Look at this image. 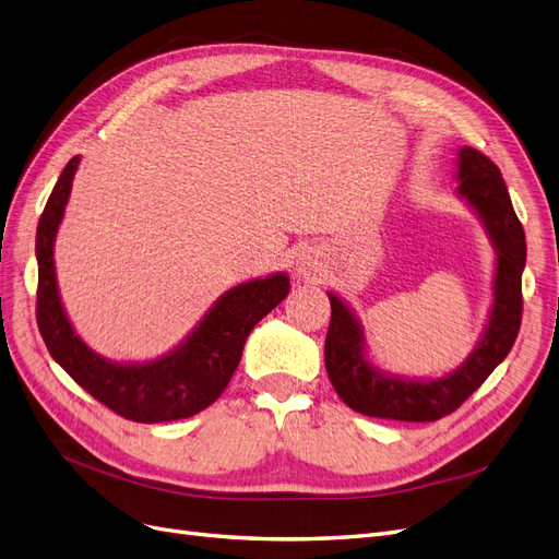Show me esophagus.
<instances>
[{
    "label": "esophagus",
    "mask_w": 559,
    "mask_h": 559,
    "mask_svg": "<svg viewBox=\"0 0 559 559\" xmlns=\"http://www.w3.org/2000/svg\"><path fill=\"white\" fill-rule=\"evenodd\" d=\"M295 274L304 281H320L324 274L322 253L313 246H304L295 258Z\"/></svg>",
    "instance_id": "1"
}]
</instances>
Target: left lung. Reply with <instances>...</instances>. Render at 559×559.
I'll use <instances>...</instances> for the list:
<instances>
[{"label": "left lung", "instance_id": "8db88e82", "mask_svg": "<svg viewBox=\"0 0 559 559\" xmlns=\"http://www.w3.org/2000/svg\"><path fill=\"white\" fill-rule=\"evenodd\" d=\"M456 198L479 218L495 251L492 301L479 343L461 366L438 378H409L380 368L368 355L366 329L336 293L324 341V366L336 394L366 417L396 421H436L456 409L498 368L519 336L521 281L527 258L523 225L513 212L502 173L474 147L456 158Z\"/></svg>", "mask_w": 559, "mask_h": 559}]
</instances>
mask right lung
Listing matches in <instances>:
<instances>
[{"label":"right lung","instance_id":"add662e5","mask_svg":"<svg viewBox=\"0 0 559 559\" xmlns=\"http://www.w3.org/2000/svg\"><path fill=\"white\" fill-rule=\"evenodd\" d=\"M80 156L61 170L36 227V320L50 357L117 415L140 424L189 419L210 407L230 382L253 326L290 293V276L237 283L225 290L179 345L152 361H112L80 338L61 304L55 239L64 221Z\"/></svg>","mask_w":559,"mask_h":559}]
</instances>
